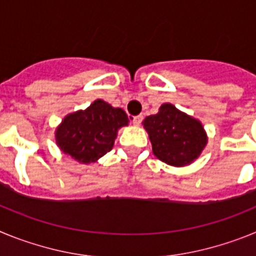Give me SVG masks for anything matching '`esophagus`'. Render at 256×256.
I'll list each match as a JSON object with an SVG mask.
<instances>
[{
	"label": "esophagus",
	"instance_id": "1",
	"mask_svg": "<svg viewBox=\"0 0 256 256\" xmlns=\"http://www.w3.org/2000/svg\"><path fill=\"white\" fill-rule=\"evenodd\" d=\"M142 119H144V116H142V115H137V116L130 118V120H132L133 126H140L142 122Z\"/></svg>",
	"mask_w": 256,
	"mask_h": 256
}]
</instances>
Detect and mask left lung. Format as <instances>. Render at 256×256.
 <instances>
[{"label": "left lung", "mask_w": 256, "mask_h": 256, "mask_svg": "<svg viewBox=\"0 0 256 256\" xmlns=\"http://www.w3.org/2000/svg\"><path fill=\"white\" fill-rule=\"evenodd\" d=\"M142 124L150 137L154 155L173 166L191 164L206 146L202 124L172 104H162L159 112L146 116Z\"/></svg>", "instance_id": "obj_1"}]
</instances>
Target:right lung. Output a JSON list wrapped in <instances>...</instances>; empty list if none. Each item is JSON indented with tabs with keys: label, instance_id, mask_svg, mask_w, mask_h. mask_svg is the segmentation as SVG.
<instances>
[{
	"label": "right lung",
	"instance_id": "add662e5",
	"mask_svg": "<svg viewBox=\"0 0 256 256\" xmlns=\"http://www.w3.org/2000/svg\"><path fill=\"white\" fill-rule=\"evenodd\" d=\"M123 108L96 100L86 110L64 118L55 133L60 150L83 164L98 160L112 150L119 128L128 126Z\"/></svg>",
	"mask_w": 256,
	"mask_h": 256
}]
</instances>
